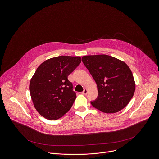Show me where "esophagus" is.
Listing matches in <instances>:
<instances>
[{
    "instance_id": "1",
    "label": "esophagus",
    "mask_w": 159,
    "mask_h": 159,
    "mask_svg": "<svg viewBox=\"0 0 159 159\" xmlns=\"http://www.w3.org/2000/svg\"><path fill=\"white\" fill-rule=\"evenodd\" d=\"M87 93H88V90H87V89H84V90H83V92H82V94H83V95H86V94H87Z\"/></svg>"
}]
</instances>
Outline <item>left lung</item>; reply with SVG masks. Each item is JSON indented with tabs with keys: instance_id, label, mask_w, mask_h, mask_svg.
I'll list each match as a JSON object with an SVG mask.
<instances>
[{
	"instance_id": "8db88e82",
	"label": "left lung",
	"mask_w": 159,
	"mask_h": 159,
	"mask_svg": "<svg viewBox=\"0 0 159 159\" xmlns=\"http://www.w3.org/2000/svg\"><path fill=\"white\" fill-rule=\"evenodd\" d=\"M82 62L97 85L98 97L90 102L93 106L105 113H116L124 109L135 91L128 66L107 55L83 56Z\"/></svg>"
}]
</instances>
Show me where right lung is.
<instances>
[{
    "mask_svg": "<svg viewBox=\"0 0 159 159\" xmlns=\"http://www.w3.org/2000/svg\"><path fill=\"white\" fill-rule=\"evenodd\" d=\"M81 61L80 57L61 56L45 61L37 69L30 92L35 109L43 117L57 119L71 108L76 95L67 77Z\"/></svg>",
    "mask_w": 159,
    "mask_h": 159,
    "instance_id": "1",
    "label": "right lung"
}]
</instances>
